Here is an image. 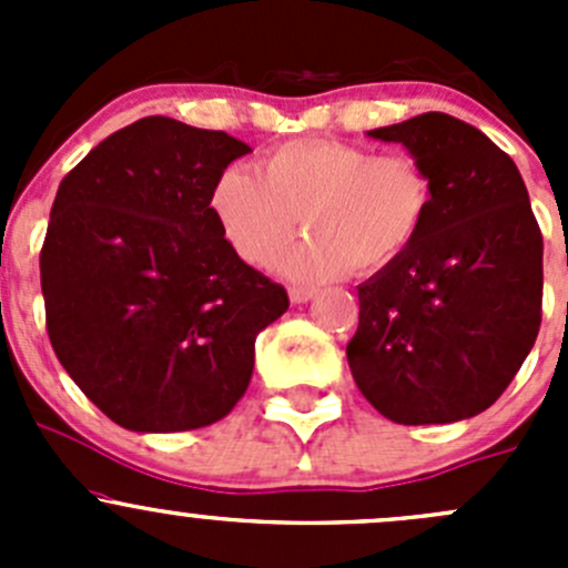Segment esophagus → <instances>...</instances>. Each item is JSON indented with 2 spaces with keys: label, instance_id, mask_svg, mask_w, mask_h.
I'll return each instance as SVG.
<instances>
[{
  "label": "esophagus",
  "instance_id": "esophagus-1",
  "mask_svg": "<svg viewBox=\"0 0 568 568\" xmlns=\"http://www.w3.org/2000/svg\"><path fill=\"white\" fill-rule=\"evenodd\" d=\"M288 296L294 305H305V302H311L313 296H316V288H313V285H291Z\"/></svg>",
  "mask_w": 568,
  "mask_h": 568
}]
</instances>
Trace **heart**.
Segmentation results:
<instances>
[{
	"instance_id": "obj_1",
	"label": "heart",
	"mask_w": 568,
	"mask_h": 568,
	"mask_svg": "<svg viewBox=\"0 0 568 568\" xmlns=\"http://www.w3.org/2000/svg\"><path fill=\"white\" fill-rule=\"evenodd\" d=\"M428 203L415 159L341 140L285 142L263 159L261 175L231 168L211 192L222 233L252 266L272 263L302 216L311 233L277 261L294 280L382 272L417 242Z\"/></svg>"
}]
</instances>
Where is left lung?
I'll return each mask as SVG.
<instances>
[{"instance_id":"left-lung-1","label":"left lung","mask_w":568,"mask_h":568,"mask_svg":"<svg viewBox=\"0 0 568 568\" xmlns=\"http://www.w3.org/2000/svg\"><path fill=\"white\" fill-rule=\"evenodd\" d=\"M368 136L409 151L432 203L417 242L357 285L348 368L387 420H467L511 385L541 326L544 242L528 189L508 153L445 112Z\"/></svg>"}]
</instances>
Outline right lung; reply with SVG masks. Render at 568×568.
I'll use <instances>...</instances> for the list:
<instances>
[{"label":"right lung","mask_w":568,"mask_h":568,"mask_svg":"<svg viewBox=\"0 0 568 568\" xmlns=\"http://www.w3.org/2000/svg\"><path fill=\"white\" fill-rule=\"evenodd\" d=\"M250 151L153 114L109 134L57 189L40 250L51 348L129 432L222 420L247 390L257 332L288 311L211 209L216 178Z\"/></svg>","instance_id":"right-lung-1"}]
</instances>
